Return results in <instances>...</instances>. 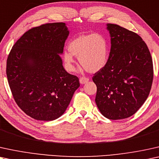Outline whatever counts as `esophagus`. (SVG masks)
Here are the masks:
<instances>
[{
  "mask_svg": "<svg viewBox=\"0 0 159 159\" xmlns=\"http://www.w3.org/2000/svg\"><path fill=\"white\" fill-rule=\"evenodd\" d=\"M89 78L87 77H85V76H82V77L80 78L79 81H80V83L81 84H85L86 82L89 81Z\"/></svg>",
  "mask_w": 159,
  "mask_h": 159,
  "instance_id": "34e87169",
  "label": "esophagus"
}]
</instances>
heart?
<instances>
[{"mask_svg":"<svg viewBox=\"0 0 159 159\" xmlns=\"http://www.w3.org/2000/svg\"><path fill=\"white\" fill-rule=\"evenodd\" d=\"M68 50L64 52V61L70 71L74 70V57L79 59L84 69L95 73L102 69L109 58V44L106 38L99 34L80 35L69 43Z\"/></svg>","mask_w":159,"mask_h":159,"instance_id":"b5f03b06","label":"heart"}]
</instances>
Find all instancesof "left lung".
Returning <instances> with one entry per match:
<instances>
[{"instance_id":"1","label":"left lung","mask_w":159,"mask_h":159,"mask_svg":"<svg viewBox=\"0 0 159 159\" xmlns=\"http://www.w3.org/2000/svg\"><path fill=\"white\" fill-rule=\"evenodd\" d=\"M107 26L111 48L106 65L92 77L97 86L95 102L105 117L124 119L134 115L148 97L153 60L139 35L118 25Z\"/></svg>"}]
</instances>
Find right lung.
<instances>
[{"label":"right lung","mask_w":159,"mask_h":159,"mask_svg":"<svg viewBox=\"0 0 159 159\" xmlns=\"http://www.w3.org/2000/svg\"><path fill=\"white\" fill-rule=\"evenodd\" d=\"M69 31L63 22L30 29L12 46L6 75L16 103L34 119L52 120L66 111L79 79L67 73L60 54Z\"/></svg>","instance_id":"obj_1"}]
</instances>
